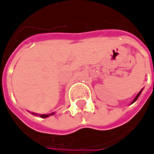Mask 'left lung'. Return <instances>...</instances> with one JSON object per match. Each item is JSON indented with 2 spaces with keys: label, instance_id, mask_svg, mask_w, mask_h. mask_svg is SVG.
<instances>
[{
  "label": "left lung",
  "instance_id": "obj_1",
  "mask_svg": "<svg viewBox=\"0 0 154 154\" xmlns=\"http://www.w3.org/2000/svg\"><path fill=\"white\" fill-rule=\"evenodd\" d=\"M141 91H142V90H141V91H139V92H138V93H137V96H136V98H135V99H134V100H133L132 103H133V102H135V101H136V100H137V98H138V97H139V95H140V93H141Z\"/></svg>",
  "mask_w": 154,
  "mask_h": 154
}]
</instances>
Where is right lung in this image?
Listing matches in <instances>:
<instances>
[{"label":"right lung","mask_w":154,"mask_h":154,"mask_svg":"<svg viewBox=\"0 0 154 154\" xmlns=\"http://www.w3.org/2000/svg\"><path fill=\"white\" fill-rule=\"evenodd\" d=\"M33 114H34V113H33ZM51 115H54V113L51 114ZM51 115H40V117H42V118H47V117H48L49 116H51Z\"/></svg>","instance_id":"right-lung-1"}]
</instances>
